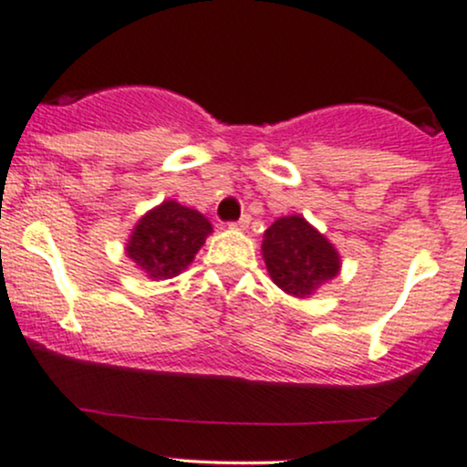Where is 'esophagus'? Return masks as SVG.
Segmentation results:
<instances>
[{"instance_id":"esophagus-1","label":"esophagus","mask_w":467,"mask_h":467,"mask_svg":"<svg viewBox=\"0 0 467 467\" xmlns=\"http://www.w3.org/2000/svg\"><path fill=\"white\" fill-rule=\"evenodd\" d=\"M250 225V214H244L242 219L239 221H233V223H230V228H234V230H246Z\"/></svg>"}]
</instances>
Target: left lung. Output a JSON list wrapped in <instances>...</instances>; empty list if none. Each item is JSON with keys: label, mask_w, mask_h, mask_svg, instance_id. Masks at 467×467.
<instances>
[{"label": "left lung", "mask_w": 467, "mask_h": 467, "mask_svg": "<svg viewBox=\"0 0 467 467\" xmlns=\"http://www.w3.org/2000/svg\"><path fill=\"white\" fill-rule=\"evenodd\" d=\"M264 262L288 296L306 297L340 271L336 248L302 217L277 219L264 234Z\"/></svg>", "instance_id": "8db88e82"}]
</instances>
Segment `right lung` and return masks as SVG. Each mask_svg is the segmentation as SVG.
<instances>
[{"mask_svg": "<svg viewBox=\"0 0 467 467\" xmlns=\"http://www.w3.org/2000/svg\"><path fill=\"white\" fill-rule=\"evenodd\" d=\"M210 233L213 225L203 214L176 201H163L139 221L127 254L147 277L170 279L188 268Z\"/></svg>", "mask_w": 467, "mask_h": 467, "instance_id": "add662e5", "label": "right lung"}]
</instances>
